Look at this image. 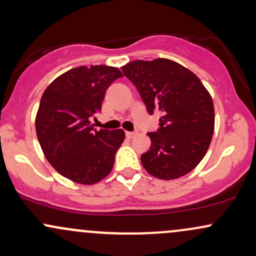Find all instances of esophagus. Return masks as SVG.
Returning <instances> with one entry per match:
<instances>
[{
  "label": "esophagus",
  "instance_id": "esophagus-1",
  "mask_svg": "<svg viewBox=\"0 0 256 256\" xmlns=\"http://www.w3.org/2000/svg\"><path fill=\"white\" fill-rule=\"evenodd\" d=\"M137 134V131H134V132H131V131H128L126 132V137H128V138H132V137H134Z\"/></svg>",
  "mask_w": 256,
  "mask_h": 256
}]
</instances>
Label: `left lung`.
<instances>
[{"instance_id":"8db88e82","label":"left lung","mask_w":256,"mask_h":256,"mask_svg":"<svg viewBox=\"0 0 256 256\" xmlns=\"http://www.w3.org/2000/svg\"><path fill=\"white\" fill-rule=\"evenodd\" d=\"M152 116L160 112L158 128L148 132L150 149L140 155L146 172L176 179L198 165L214 132L210 92L192 71L168 58L136 60L122 67Z\"/></svg>"}]
</instances>
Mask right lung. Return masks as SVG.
I'll use <instances>...</instances> for the list:
<instances>
[{
  "instance_id": "1",
  "label": "right lung",
  "mask_w": 256,
  "mask_h": 256,
  "mask_svg": "<svg viewBox=\"0 0 256 256\" xmlns=\"http://www.w3.org/2000/svg\"><path fill=\"white\" fill-rule=\"evenodd\" d=\"M122 73L96 64L67 71L46 88L36 116V132L46 160L64 177L95 184L110 174L125 132L96 130L90 119L101 112L110 85Z\"/></svg>"
}]
</instances>
